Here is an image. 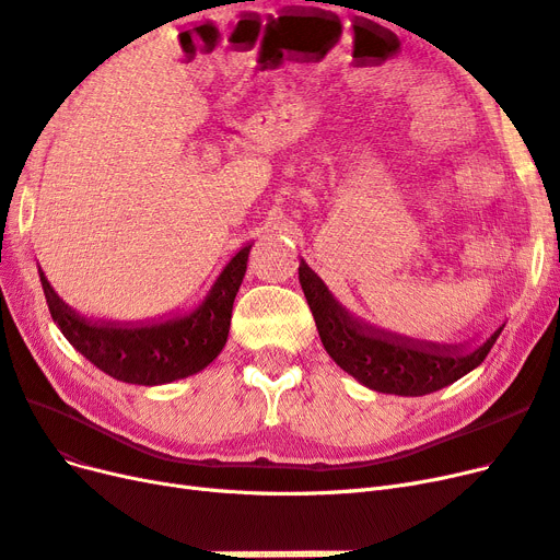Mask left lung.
<instances>
[{
	"label": "left lung",
	"mask_w": 560,
	"mask_h": 560,
	"mask_svg": "<svg viewBox=\"0 0 560 560\" xmlns=\"http://www.w3.org/2000/svg\"><path fill=\"white\" fill-rule=\"evenodd\" d=\"M300 283L330 358L360 384L378 393L425 395L458 382L460 376L483 363L504 328L500 326L475 351L419 345V341L372 330L351 318L328 293L326 283L304 262L300 265Z\"/></svg>",
	"instance_id": "left-lung-1"
}]
</instances>
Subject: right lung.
<instances>
[{
	"label": "right lung",
	"instance_id": "1",
	"mask_svg": "<svg viewBox=\"0 0 560 560\" xmlns=\"http://www.w3.org/2000/svg\"><path fill=\"white\" fill-rule=\"evenodd\" d=\"M250 246L234 256L215 279L207 300L188 316L153 326H116L90 323L52 293L39 269L48 312L69 345L90 363L125 384L158 386L205 370L228 341L232 302L246 275Z\"/></svg>",
	"mask_w": 560,
	"mask_h": 560
}]
</instances>
